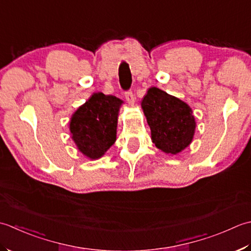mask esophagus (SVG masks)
Returning a JSON list of instances; mask_svg holds the SVG:
<instances>
[{"label":"esophagus","mask_w":251,"mask_h":251,"mask_svg":"<svg viewBox=\"0 0 251 251\" xmlns=\"http://www.w3.org/2000/svg\"><path fill=\"white\" fill-rule=\"evenodd\" d=\"M125 95H126V99L127 100V103L131 104V105L134 104V95H133L132 91H126Z\"/></svg>","instance_id":"esophagus-1"}]
</instances>
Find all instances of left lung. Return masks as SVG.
I'll use <instances>...</instances> for the list:
<instances>
[{"label": "left lung", "instance_id": "8db88e82", "mask_svg": "<svg viewBox=\"0 0 251 251\" xmlns=\"http://www.w3.org/2000/svg\"><path fill=\"white\" fill-rule=\"evenodd\" d=\"M141 106L151 127V141L161 151L176 155L191 144L196 121L185 101L152 86Z\"/></svg>", "mask_w": 251, "mask_h": 251}]
</instances>
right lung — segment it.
I'll list each match as a JSON object with an SVG mask.
<instances>
[{
    "label": "right lung",
    "instance_id": "obj_1",
    "mask_svg": "<svg viewBox=\"0 0 251 251\" xmlns=\"http://www.w3.org/2000/svg\"><path fill=\"white\" fill-rule=\"evenodd\" d=\"M118 97L94 93L70 118L71 139L81 154L91 160L100 159L116 142L121 105Z\"/></svg>",
    "mask_w": 251,
    "mask_h": 251
}]
</instances>
